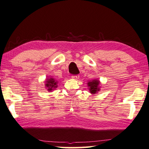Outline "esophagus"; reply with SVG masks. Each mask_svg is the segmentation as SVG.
<instances>
[{
    "instance_id": "esophagus-1",
    "label": "esophagus",
    "mask_w": 149,
    "mask_h": 149,
    "mask_svg": "<svg viewBox=\"0 0 149 149\" xmlns=\"http://www.w3.org/2000/svg\"><path fill=\"white\" fill-rule=\"evenodd\" d=\"M79 75H72V77L73 79H79Z\"/></svg>"
}]
</instances>
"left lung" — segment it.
I'll use <instances>...</instances> for the list:
<instances>
[{"instance_id": "obj_1", "label": "left lung", "mask_w": 149, "mask_h": 149, "mask_svg": "<svg viewBox=\"0 0 149 149\" xmlns=\"http://www.w3.org/2000/svg\"><path fill=\"white\" fill-rule=\"evenodd\" d=\"M99 84L100 82L97 80H93L92 81L88 82V87H89V91L91 93L95 94L97 93V91H98L99 89Z\"/></svg>"}]
</instances>
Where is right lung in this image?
I'll list each match as a JSON object with an SVG mask.
<instances>
[{
    "mask_svg": "<svg viewBox=\"0 0 149 149\" xmlns=\"http://www.w3.org/2000/svg\"><path fill=\"white\" fill-rule=\"evenodd\" d=\"M46 86L48 87V91L53 90L54 88H55V87H57V86H56V84H57V82H56L55 80H54L53 78L48 79L46 81Z\"/></svg>",
    "mask_w": 149,
    "mask_h": 149,
    "instance_id": "right-lung-1",
    "label": "right lung"
}]
</instances>
